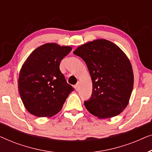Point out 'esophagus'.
Instances as JSON below:
<instances>
[{"label":"esophagus","mask_w":152,"mask_h":152,"mask_svg":"<svg viewBox=\"0 0 152 152\" xmlns=\"http://www.w3.org/2000/svg\"><path fill=\"white\" fill-rule=\"evenodd\" d=\"M75 90L76 91H78L79 90V88H80V84H77L75 86Z\"/></svg>","instance_id":"esophagus-1"}]
</instances>
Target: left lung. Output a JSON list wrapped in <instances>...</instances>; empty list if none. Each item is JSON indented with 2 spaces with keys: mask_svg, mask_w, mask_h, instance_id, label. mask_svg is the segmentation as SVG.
<instances>
[{
  "mask_svg": "<svg viewBox=\"0 0 152 152\" xmlns=\"http://www.w3.org/2000/svg\"><path fill=\"white\" fill-rule=\"evenodd\" d=\"M73 53L86 63L93 83L86 109L100 119L119 115L127 107L134 86L130 60L115 43L96 39L77 48Z\"/></svg>",
  "mask_w": 152,
  "mask_h": 152,
  "instance_id": "8db88e82",
  "label": "left lung"
}]
</instances>
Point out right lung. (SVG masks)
I'll use <instances>...</instances> for the list:
<instances>
[{
    "instance_id": "1",
    "label": "right lung",
    "mask_w": 152,
    "mask_h": 152,
    "mask_svg": "<svg viewBox=\"0 0 152 152\" xmlns=\"http://www.w3.org/2000/svg\"><path fill=\"white\" fill-rule=\"evenodd\" d=\"M71 50L68 45L45 43L25 61L18 75V87L20 99L30 113L52 117L60 111L74 91L59 70L60 62Z\"/></svg>"
}]
</instances>
